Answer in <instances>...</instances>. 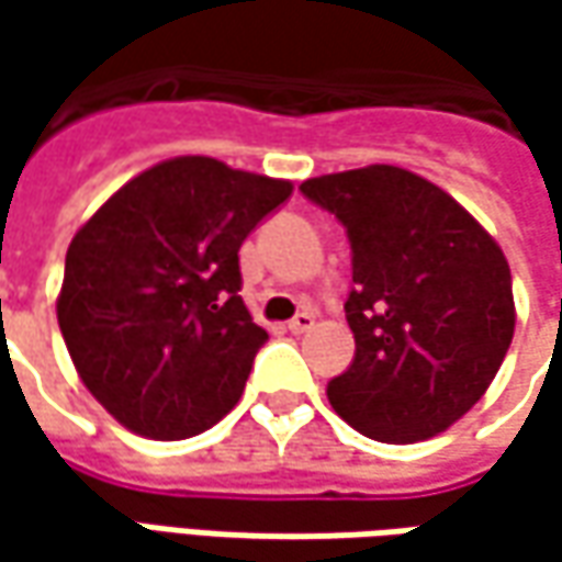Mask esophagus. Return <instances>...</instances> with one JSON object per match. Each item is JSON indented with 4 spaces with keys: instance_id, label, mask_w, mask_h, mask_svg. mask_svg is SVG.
Wrapping results in <instances>:
<instances>
[{
    "instance_id": "34e87169",
    "label": "esophagus",
    "mask_w": 562,
    "mask_h": 562,
    "mask_svg": "<svg viewBox=\"0 0 562 562\" xmlns=\"http://www.w3.org/2000/svg\"><path fill=\"white\" fill-rule=\"evenodd\" d=\"M313 325H315L313 313H296L291 322H288V331H291V335H306V331H313Z\"/></svg>"
}]
</instances>
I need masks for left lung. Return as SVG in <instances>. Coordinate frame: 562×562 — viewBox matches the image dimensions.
I'll use <instances>...</instances> for the list:
<instances>
[{
  "label": "left lung",
  "mask_w": 562,
  "mask_h": 562,
  "mask_svg": "<svg viewBox=\"0 0 562 562\" xmlns=\"http://www.w3.org/2000/svg\"><path fill=\"white\" fill-rule=\"evenodd\" d=\"M347 231L353 362L328 381L337 416L384 443L465 416L507 357L516 310L504 249L441 187L394 165L300 184Z\"/></svg>",
  "instance_id": "left-lung-1"
}]
</instances>
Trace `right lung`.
<instances>
[{"label": "right lung", "instance_id": "1", "mask_svg": "<svg viewBox=\"0 0 562 562\" xmlns=\"http://www.w3.org/2000/svg\"><path fill=\"white\" fill-rule=\"evenodd\" d=\"M291 181L181 156L121 187L65 256L58 328L80 381L156 441L234 409L269 335L240 296V244Z\"/></svg>", "mask_w": 562, "mask_h": 562}]
</instances>
